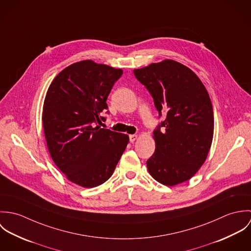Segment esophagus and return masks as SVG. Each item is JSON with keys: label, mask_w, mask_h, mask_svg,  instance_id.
Returning a JSON list of instances; mask_svg holds the SVG:
<instances>
[{"label": "esophagus", "mask_w": 251, "mask_h": 251, "mask_svg": "<svg viewBox=\"0 0 251 251\" xmlns=\"http://www.w3.org/2000/svg\"><path fill=\"white\" fill-rule=\"evenodd\" d=\"M137 135L136 134H132V135H129V141L131 142V143H133L136 139H137Z\"/></svg>", "instance_id": "obj_1"}]
</instances>
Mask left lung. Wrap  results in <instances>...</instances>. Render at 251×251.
<instances>
[{"label": "left lung", "mask_w": 251, "mask_h": 251, "mask_svg": "<svg viewBox=\"0 0 251 251\" xmlns=\"http://www.w3.org/2000/svg\"><path fill=\"white\" fill-rule=\"evenodd\" d=\"M133 72L159 116L166 112L153 130L155 151L147 160L149 173L168 186L191 179L205 162L214 136V111L205 86L190 69L173 60Z\"/></svg>", "instance_id": "left-lung-1"}]
</instances>
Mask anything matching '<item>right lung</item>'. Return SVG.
Masks as SVG:
<instances>
[{"label": "right lung", "instance_id": "add662e5", "mask_svg": "<svg viewBox=\"0 0 251 251\" xmlns=\"http://www.w3.org/2000/svg\"><path fill=\"white\" fill-rule=\"evenodd\" d=\"M123 71L91 60L60 72L48 88L42 125L50 155L72 182L96 187L113 174L129 137L101 128L100 116Z\"/></svg>", "mask_w": 251, "mask_h": 251}]
</instances>
